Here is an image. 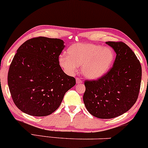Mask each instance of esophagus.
<instances>
[{"label":"esophagus","mask_w":148,"mask_h":148,"mask_svg":"<svg viewBox=\"0 0 148 148\" xmlns=\"http://www.w3.org/2000/svg\"><path fill=\"white\" fill-rule=\"evenodd\" d=\"M76 81H77V84H82V80L81 79H79V78H77V79H76Z\"/></svg>","instance_id":"esophagus-1"}]
</instances>
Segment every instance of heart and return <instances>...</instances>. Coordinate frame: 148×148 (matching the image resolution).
<instances>
[{"label":"heart","instance_id":"b5f03b06","mask_svg":"<svg viewBox=\"0 0 148 148\" xmlns=\"http://www.w3.org/2000/svg\"><path fill=\"white\" fill-rule=\"evenodd\" d=\"M114 52L111 48L89 43H75L67 50V56L61 55L58 63L69 75L82 67V73L86 78L96 79L101 77L110 69L114 60Z\"/></svg>","mask_w":148,"mask_h":148}]
</instances>
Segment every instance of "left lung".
I'll return each instance as SVG.
<instances>
[{
	"mask_svg": "<svg viewBox=\"0 0 148 148\" xmlns=\"http://www.w3.org/2000/svg\"><path fill=\"white\" fill-rule=\"evenodd\" d=\"M116 56L113 66L96 80H86L83 100L88 111L100 119L126 112L136 103L140 88L142 68L133 50L121 41H108Z\"/></svg>",
	"mask_w": 148,
	"mask_h": 148,
	"instance_id": "1",
	"label": "left lung"
}]
</instances>
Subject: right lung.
Listing matches in <instances>:
<instances>
[{
    "instance_id": "obj_1",
    "label": "right lung",
    "mask_w": 148,
    "mask_h": 148,
    "mask_svg": "<svg viewBox=\"0 0 148 148\" xmlns=\"http://www.w3.org/2000/svg\"><path fill=\"white\" fill-rule=\"evenodd\" d=\"M64 48L62 40L39 36L27 40L17 50L10 65L8 84L21 111L32 116H48L75 85L76 79L66 75L58 63Z\"/></svg>"
}]
</instances>
